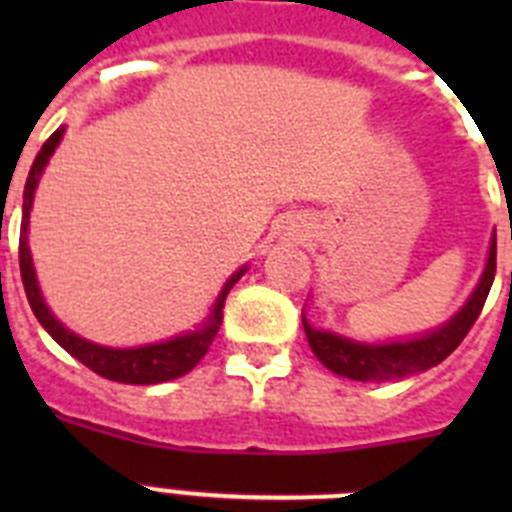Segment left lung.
Here are the masks:
<instances>
[{
  "label": "left lung",
  "mask_w": 512,
  "mask_h": 512,
  "mask_svg": "<svg viewBox=\"0 0 512 512\" xmlns=\"http://www.w3.org/2000/svg\"><path fill=\"white\" fill-rule=\"evenodd\" d=\"M495 259L497 238L492 235L485 271H482V277H479L469 300L441 328L428 330L423 336L408 338V341H354V338L338 336L333 330L312 328L305 318V310H302V325H305V336L312 354L318 356L325 369H330L338 377L356 379V382H392V379L413 377V374L441 364L464 341V336H467L474 320L479 318L482 307H485L490 287L495 282Z\"/></svg>",
  "instance_id": "left-lung-1"
}]
</instances>
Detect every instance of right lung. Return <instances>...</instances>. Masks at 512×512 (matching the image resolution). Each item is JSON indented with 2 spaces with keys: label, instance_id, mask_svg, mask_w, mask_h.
I'll return each instance as SVG.
<instances>
[{
  "label": "right lung",
  "instance_id": "add662e5",
  "mask_svg": "<svg viewBox=\"0 0 512 512\" xmlns=\"http://www.w3.org/2000/svg\"><path fill=\"white\" fill-rule=\"evenodd\" d=\"M66 128H58L51 138L45 140L40 153L35 156L33 169L27 174L25 182V194H22V225H20V274L22 284H25V295L30 307H33L35 318L43 325L48 333H51L53 341L61 348H66L74 359H79L81 364L89 366L92 372H97L99 377L112 379V382L122 384H161L171 382L176 377H184L187 372H192L194 366L200 364L202 356L207 354V348L215 341L220 323H223V307L225 297L233 289V284L246 274L248 266H241L235 271L233 277L223 284L220 295H217L215 305H212L210 315L200 323V328L187 330L182 336H174L169 341L161 343H148V346H135V348H112V346H99V343L87 341V338L76 336L74 330H69L61 320L48 310L43 300V292H40L38 277H35L33 256H30V246H27V230H30V210H33L35 189H38L40 176H43L45 166L51 161L53 151L61 143Z\"/></svg>",
  "mask_w": 512,
  "mask_h": 512
}]
</instances>
